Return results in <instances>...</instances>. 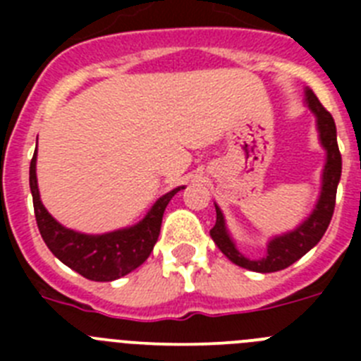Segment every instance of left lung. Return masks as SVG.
Listing matches in <instances>:
<instances>
[{"mask_svg":"<svg viewBox=\"0 0 361 361\" xmlns=\"http://www.w3.org/2000/svg\"><path fill=\"white\" fill-rule=\"evenodd\" d=\"M305 104L317 117L318 137H320V145L325 149V166L324 171H322L320 195H318L311 215L298 228L271 238L267 242V250L264 257L247 258L237 250V244H235L228 228H226V219L222 215V209L215 204L216 222L212 231H209V235H212L213 242L219 245V250L233 264H237L244 269L255 271V273H275V271L286 269L320 242L324 233L327 231L331 219H333L338 183H340V177H342V155H340L336 142V124H334L333 116L322 106V103L311 88H305Z\"/></svg>","mask_w":361,"mask_h":361,"instance_id":"obj_1","label":"left lung"}]
</instances>
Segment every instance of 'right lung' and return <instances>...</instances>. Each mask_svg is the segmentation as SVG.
<instances>
[{
    "mask_svg": "<svg viewBox=\"0 0 361 361\" xmlns=\"http://www.w3.org/2000/svg\"><path fill=\"white\" fill-rule=\"evenodd\" d=\"M36 161L37 149L30 161V191L41 237L54 257L94 282L117 280L145 262L159 238L166 206L177 191L184 190V186H178L168 191L153 204L145 219L130 228L116 229L103 235H86L65 228L47 212L37 188Z\"/></svg>",
    "mask_w": 361,
    "mask_h": 361,
    "instance_id": "1",
    "label": "right lung"
}]
</instances>
